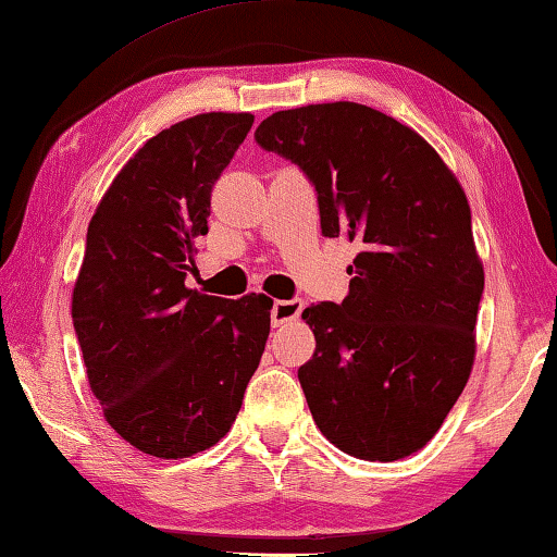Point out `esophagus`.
<instances>
[{
	"label": "esophagus",
	"instance_id": "esophagus-1",
	"mask_svg": "<svg viewBox=\"0 0 557 557\" xmlns=\"http://www.w3.org/2000/svg\"><path fill=\"white\" fill-rule=\"evenodd\" d=\"M302 312V299H277L275 305H272L270 317H272V324L280 326L285 322H293Z\"/></svg>",
	"mask_w": 557,
	"mask_h": 557
}]
</instances>
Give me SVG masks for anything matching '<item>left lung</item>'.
<instances>
[{
  "mask_svg": "<svg viewBox=\"0 0 557 557\" xmlns=\"http://www.w3.org/2000/svg\"><path fill=\"white\" fill-rule=\"evenodd\" d=\"M255 140L310 178L322 235L361 247L349 295L302 312L317 339L297 372L312 419L349 456H411L473 367L483 264L466 193L417 131L361 103L277 111Z\"/></svg>",
  "mask_w": 557,
  "mask_h": 557,
  "instance_id": "left-lung-1",
  "label": "left lung"
}]
</instances>
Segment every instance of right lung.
<instances>
[{
  "label": "right lung",
  "instance_id": "right-lung-1",
  "mask_svg": "<svg viewBox=\"0 0 557 557\" xmlns=\"http://www.w3.org/2000/svg\"><path fill=\"white\" fill-rule=\"evenodd\" d=\"M252 113H200L146 140L88 223L72 317L88 384L121 438L156 458L218 444L270 334L272 299L185 287L210 193Z\"/></svg>",
  "mask_w": 557,
  "mask_h": 557
}]
</instances>
